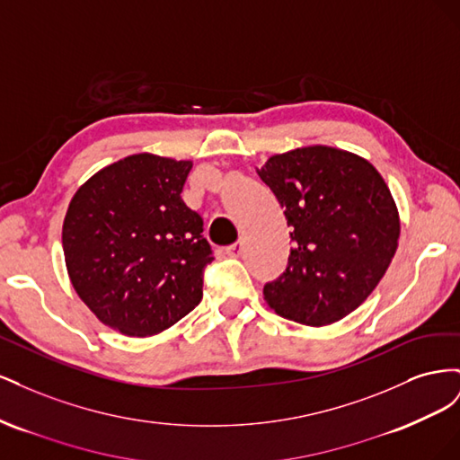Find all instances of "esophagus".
Listing matches in <instances>:
<instances>
[{"label": "esophagus", "mask_w": 460, "mask_h": 460, "mask_svg": "<svg viewBox=\"0 0 460 460\" xmlns=\"http://www.w3.org/2000/svg\"><path fill=\"white\" fill-rule=\"evenodd\" d=\"M242 253H243V242H238V243L226 247V255H230V257H240Z\"/></svg>", "instance_id": "obj_1"}]
</instances>
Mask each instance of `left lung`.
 Wrapping results in <instances>:
<instances>
[{"label": "left lung", "instance_id": "8db88e82", "mask_svg": "<svg viewBox=\"0 0 460 460\" xmlns=\"http://www.w3.org/2000/svg\"><path fill=\"white\" fill-rule=\"evenodd\" d=\"M257 174L284 207L294 242L264 301L305 326L338 323L372 294L397 252L392 191L367 159L330 146L278 153Z\"/></svg>", "mask_w": 460, "mask_h": 460}]
</instances>
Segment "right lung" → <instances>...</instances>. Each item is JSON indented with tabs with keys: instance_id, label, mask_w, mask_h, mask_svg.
I'll return each mask as SVG.
<instances>
[{
	"instance_id": "1",
	"label": "right lung",
	"mask_w": 460,
	"mask_h": 460,
	"mask_svg": "<svg viewBox=\"0 0 460 460\" xmlns=\"http://www.w3.org/2000/svg\"><path fill=\"white\" fill-rule=\"evenodd\" d=\"M191 164L136 153L95 172L68 203V278L88 309L124 336L171 328L203 297L213 252L203 218L180 196Z\"/></svg>"
}]
</instances>
